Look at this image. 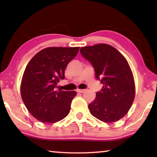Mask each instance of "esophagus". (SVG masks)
Instances as JSON below:
<instances>
[{"mask_svg": "<svg viewBox=\"0 0 157 157\" xmlns=\"http://www.w3.org/2000/svg\"><path fill=\"white\" fill-rule=\"evenodd\" d=\"M76 91L78 93H83L86 91V89H76Z\"/></svg>", "mask_w": 157, "mask_h": 157, "instance_id": "1", "label": "esophagus"}]
</instances>
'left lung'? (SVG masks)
<instances>
[{"label":"left lung","instance_id":"8db88e82","mask_svg":"<svg viewBox=\"0 0 157 157\" xmlns=\"http://www.w3.org/2000/svg\"><path fill=\"white\" fill-rule=\"evenodd\" d=\"M80 52L93 66L96 79L103 84L89 104L90 113L106 123L121 119L129 110L135 96L134 77L127 61L107 44L82 47Z\"/></svg>","mask_w":157,"mask_h":157}]
</instances>
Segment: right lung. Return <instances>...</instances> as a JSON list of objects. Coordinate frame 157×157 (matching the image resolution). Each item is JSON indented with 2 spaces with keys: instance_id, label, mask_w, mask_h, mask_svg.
I'll list each match as a JSON object with an SVG mask.
<instances>
[{
  "instance_id": "obj_1",
  "label": "right lung",
  "mask_w": 157,
  "mask_h": 157,
  "mask_svg": "<svg viewBox=\"0 0 157 157\" xmlns=\"http://www.w3.org/2000/svg\"><path fill=\"white\" fill-rule=\"evenodd\" d=\"M79 47H50L43 49L29 61L21 86L23 101L29 112L44 123L61 121L68 114L76 92L56 91L65 78V68L76 56Z\"/></svg>"
}]
</instances>
